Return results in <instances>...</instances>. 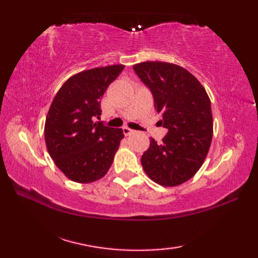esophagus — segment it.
<instances>
[{
  "label": "esophagus",
  "mask_w": 258,
  "mask_h": 258,
  "mask_svg": "<svg viewBox=\"0 0 258 258\" xmlns=\"http://www.w3.org/2000/svg\"><path fill=\"white\" fill-rule=\"evenodd\" d=\"M123 133H124L125 136H128V135H131V134L133 133V131L131 130V128H128V127H123Z\"/></svg>",
  "instance_id": "obj_1"
}]
</instances>
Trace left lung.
<instances>
[{"label":"left lung","mask_w":258,"mask_h":258,"mask_svg":"<svg viewBox=\"0 0 258 258\" xmlns=\"http://www.w3.org/2000/svg\"><path fill=\"white\" fill-rule=\"evenodd\" d=\"M152 93L154 107L167 130L161 143L150 140L142 155L145 173L155 183L177 186L195 175L204 163L213 135L211 101L194 75L178 65L143 62L133 67Z\"/></svg>","instance_id":"8db88e82"}]
</instances>
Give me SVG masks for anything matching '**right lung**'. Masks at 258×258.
I'll return each instance as SVG.
<instances>
[{"label":"right lung","instance_id":"add662e5","mask_svg":"<svg viewBox=\"0 0 258 258\" xmlns=\"http://www.w3.org/2000/svg\"><path fill=\"white\" fill-rule=\"evenodd\" d=\"M124 65L83 71L56 93L45 120L48 154L67 177L78 183L102 178L111 167L122 128L100 122L101 98Z\"/></svg>","mask_w":258,"mask_h":258}]
</instances>
